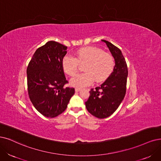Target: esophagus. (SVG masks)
<instances>
[{"mask_svg": "<svg viewBox=\"0 0 161 161\" xmlns=\"http://www.w3.org/2000/svg\"><path fill=\"white\" fill-rule=\"evenodd\" d=\"M80 90H81V89L80 88V87H75V91L76 92H80Z\"/></svg>", "mask_w": 161, "mask_h": 161, "instance_id": "esophagus-1", "label": "esophagus"}]
</instances>
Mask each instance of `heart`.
Wrapping results in <instances>:
<instances>
[{"mask_svg":"<svg viewBox=\"0 0 161 161\" xmlns=\"http://www.w3.org/2000/svg\"><path fill=\"white\" fill-rule=\"evenodd\" d=\"M74 56L65 55L62 59L64 71L70 76L74 75L79 69L80 65H84L86 72L80 74L71 80V84L77 87L91 85L94 80L102 81L108 77L115 66V60L109 53L94 46H87L77 50Z\"/></svg>","mask_w":161,"mask_h":161,"instance_id":"1","label":"heart"}]
</instances>
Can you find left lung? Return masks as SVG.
<instances>
[{"label": "left lung", "instance_id": "left-lung-1", "mask_svg": "<svg viewBox=\"0 0 161 161\" xmlns=\"http://www.w3.org/2000/svg\"><path fill=\"white\" fill-rule=\"evenodd\" d=\"M114 56L115 65L114 71L103 84L92 88L86 102L87 110L94 117L104 119L117 110L126 93L128 75L127 65L121 51L108 41L102 40Z\"/></svg>", "mask_w": 161, "mask_h": 161}]
</instances>
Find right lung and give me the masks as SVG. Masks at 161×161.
Returning a JSON list of instances; mask_svg holds the SVG:
<instances>
[{
	"label": "right lung",
	"mask_w": 161,
	"mask_h": 161,
	"mask_svg": "<svg viewBox=\"0 0 161 161\" xmlns=\"http://www.w3.org/2000/svg\"><path fill=\"white\" fill-rule=\"evenodd\" d=\"M67 46L49 41L36 50L26 69L28 96L36 110L46 117L58 116L66 109L75 89L62 68Z\"/></svg>",
	"instance_id": "1"
}]
</instances>
